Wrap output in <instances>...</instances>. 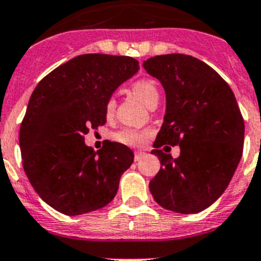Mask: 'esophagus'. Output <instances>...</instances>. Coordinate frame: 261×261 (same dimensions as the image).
<instances>
[{"label":"esophagus","instance_id":"1","mask_svg":"<svg viewBox=\"0 0 261 261\" xmlns=\"http://www.w3.org/2000/svg\"><path fill=\"white\" fill-rule=\"evenodd\" d=\"M144 152H142V151H136L134 152V160H136V161H139V160L142 159V157L144 156Z\"/></svg>","mask_w":261,"mask_h":261}]
</instances>
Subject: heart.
Returning <instances> with one entry per match:
<instances>
[{
    "label": "heart",
    "mask_w": 261,
    "mask_h": 261,
    "mask_svg": "<svg viewBox=\"0 0 261 261\" xmlns=\"http://www.w3.org/2000/svg\"><path fill=\"white\" fill-rule=\"evenodd\" d=\"M132 91L133 94L138 97L141 101L148 107L156 97H159V90H157L156 85L149 80H138L132 85ZM115 109V100L110 97L105 105V112L108 115L113 114ZM149 137V130H138V129H130V128H125V129L120 130L119 133L115 134V138L123 143L130 144V146H142L146 143L147 138Z\"/></svg>",
    "instance_id": "heart-1"
}]
</instances>
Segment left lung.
<instances>
[{
  "label": "left lung",
  "instance_id": "1",
  "mask_svg": "<svg viewBox=\"0 0 261 261\" xmlns=\"http://www.w3.org/2000/svg\"><path fill=\"white\" fill-rule=\"evenodd\" d=\"M143 68L166 94L164 123L151 152L161 169L149 192L167 211L202 212L223 194L241 160L245 125L236 97L212 67L192 56L152 57ZM164 144H179L180 156L164 154Z\"/></svg>",
  "mask_w": 261,
  "mask_h": 261
}]
</instances>
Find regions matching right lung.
<instances>
[{
    "mask_svg": "<svg viewBox=\"0 0 261 261\" xmlns=\"http://www.w3.org/2000/svg\"><path fill=\"white\" fill-rule=\"evenodd\" d=\"M138 69L130 57L82 54L33 91L20 128L22 166L38 195L58 212L85 215L114 199L133 151L108 142L95 152L84 136L105 124L107 101Z\"/></svg>",
    "mask_w": 261,
    "mask_h": 261,
    "instance_id": "add662e5",
    "label": "right lung"
}]
</instances>
